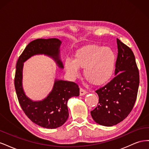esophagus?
Instances as JSON below:
<instances>
[{
	"label": "esophagus",
	"mask_w": 149,
	"mask_h": 149,
	"mask_svg": "<svg viewBox=\"0 0 149 149\" xmlns=\"http://www.w3.org/2000/svg\"><path fill=\"white\" fill-rule=\"evenodd\" d=\"M86 93H87V91H86L85 89H84L83 88H80V92H79L80 96H83V95H84V94H86Z\"/></svg>",
	"instance_id": "1"
}]
</instances>
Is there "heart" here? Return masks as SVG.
<instances>
[{"label": "heart", "mask_w": 149, "mask_h": 149, "mask_svg": "<svg viewBox=\"0 0 149 149\" xmlns=\"http://www.w3.org/2000/svg\"><path fill=\"white\" fill-rule=\"evenodd\" d=\"M116 63V54L111 48L98 45H88L75 52L73 60L67 58L65 68L73 78L79 75V68H84V76L89 83L101 86L112 78Z\"/></svg>", "instance_id": "heart-1"}]
</instances>
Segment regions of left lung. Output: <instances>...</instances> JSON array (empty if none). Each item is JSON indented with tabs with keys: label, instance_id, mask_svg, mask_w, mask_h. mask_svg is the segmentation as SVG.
Wrapping results in <instances>:
<instances>
[{
	"label": "left lung",
	"instance_id": "left-lung-1",
	"mask_svg": "<svg viewBox=\"0 0 149 149\" xmlns=\"http://www.w3.org/2000/svg\"><path fill=\"white\" fill-rule=\"evenodd\" d=\"M117 44L116 76L96 90L99 102L91 111L94 120L104 126L116 125L127 118L136 102L139 85V69L133 52L118 38Z\"/></svg>",
	"mask_w": 149,
	"mask_h": 149
}]
</instances>
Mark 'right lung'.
<instances>
[{
  "label": "right lung",
  "mask_w": 149,
  "mask_h": 149,
  "mask_svg": "<svg viewBox=\"0 0 149 149\" xmlns=\"http://www.w3.org/2000/svg\"><path fill=\"white\" fill-rule=\"evenodd\" d=\"M60 44L61 41L57 38L33 40L25 47L16 65L14 84L22 109L33 123L47 129L59 127L66 121L69 116L68 101L71 97L79 95L78 85L73 81L56 80L52 92L44 100L33 102L25 96L22 89V68L25 61L37 54L52 56L63 68L59 59Z\"/></svg>",
  "instance_id": "obj_1"
}]
</instances>
